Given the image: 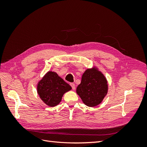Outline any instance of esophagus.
<instances>
[{
  "instance_id": "esophagus-1",
  "label": "esophagus",
  "mask_w": 147,
  "mask_h": 147,
  "mask_svg": "<svg viewBox=\"0 0 147 147\" xmlns=\"http://www.w3.org/2000/svg\"><path fill=\"white\" fill-rule=\"evenodd\" d=\"M70 86H71V87H72V90H75V84L74 83H71L70 84Z\"/></svg>"
}]
</instances>
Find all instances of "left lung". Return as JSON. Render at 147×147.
Masks as SVG:
<instances>
[{
	"label": "left lung",
	"mask_w": 147,
	"mask_h": 147,
	"mask_svg": "<svg viewBox=\"0 0 147 147\" xmlns=\"http://www.w3.org/2000/svg\"><path fill=\"white\" fill-rule=\"evenodd\" d=\"M108 91L107 80L95 68L88 69L82 75L77 93L83 103L88 107H95L101 103Z\"/></svg>",
	"instance_id": "obj_1"
}]
</instances>
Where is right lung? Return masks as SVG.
Masks as SVG:
<instances>
[{"mask_svg": "<svg viewBox=\"0 0 147 147\" xmlns=\"http://www.w3.org/2000/svg\"><path fill=\"white\" fill-rule=\"evenodd\" d=\"M72 88L56 72H49L37 85V92L41 99L50 107L59 104L65 92Z\"/></svg>", "mask_w": 147, "mask_h": 147, "instance_id": "obj_1", "label": "right lung"}]
</instances>
